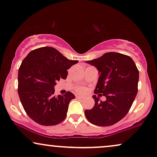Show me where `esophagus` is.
<instances>
[{
    "label": "esophagus",
    "instance_id": "esophagus-1",
    "mask_svg": "<svg viewBox=\"0 0 157 157\" xmlns=\"http://www.w3.org/2000/svg\"><path fill=\"white\" fill-rule=\"evenodd\" d=\"M76 98H78V99H83V97L82 96H79V95H77Z\"/></svg>",
    "mask_w": 157,
    "mask_h": 157
}]
</instances>
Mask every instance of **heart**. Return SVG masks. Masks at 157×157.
<instances>
[{
    "label": "heart",
    "mask_w": 157,
    "mask_h": 157,
    "mask_svg": "<svg viewBox=\"0 0 157 157\" xmlns=\"http://www.w3.org/2000/svg\"><path fill=\"white\" fill-rule=\"evenodd\" d=\"M76 90L79 93H84L85 91H86V89H85L84 87L79 86V87H77V88L76 89Z\"/></svg>",
    "instance_id": "1"
}]
</instances>
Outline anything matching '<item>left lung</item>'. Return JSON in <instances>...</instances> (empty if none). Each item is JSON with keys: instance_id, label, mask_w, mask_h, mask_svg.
Masks as SVG:
<instances>
[{"instance_id": "8db88e82", "label": "left lung", "mask_w": 157, "mask_h": 157, "mask_svg": "<svg viewBox=\"0 0 157 157\" xmlns=\"http://www.w3.org/2000/svg\"><path fill=\"white\" fill-rule=\"evenodd\" d=\"M86 63L99 71L98 82L94 91L96 94H103L107 99L99 101V97L94 95V106L85 110V115L94 125H114L127 115L137 94V67L131 57L114 52Z\"/></svg>"}]
</instances>
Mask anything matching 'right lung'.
<instances>
[{
  "instance_id": "right-lung-1",
  "label": "right lung",
  "mask_w": 157,
  "mask_h": 157,
  "mask_svg": "<svg viewBox=\"0 0 157 157\" xmlns=\"http://www.w3.org/2000/svg\"><path fill=\"white\" fill-rule=\"evenodd\" d=\"M78 62L51 47L35 49L24 59L18 73V94L30 118L46 126L64 121L75 96L70 91L54 96V86L60 78H67V70Z\"/></svg>"
}]
</instances>
